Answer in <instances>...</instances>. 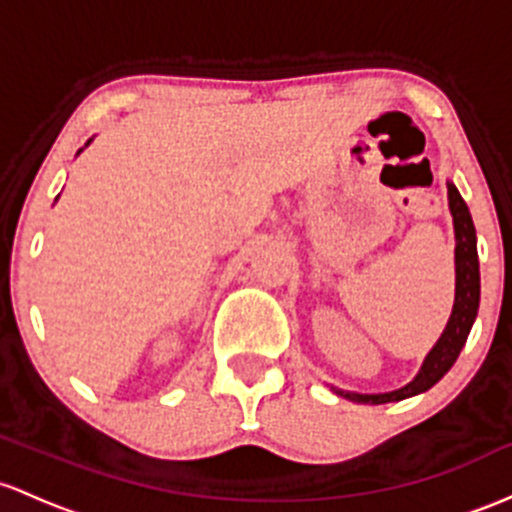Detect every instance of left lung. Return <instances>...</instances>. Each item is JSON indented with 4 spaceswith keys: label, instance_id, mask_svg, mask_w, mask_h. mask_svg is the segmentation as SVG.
I'll use <instances>...</instances> for the list:
<instances>
[{
    "label": "left lung",
    "instance_id": "1",
    "mask_svg": "<svg viewBox=\"0 0 512 512\" xmlns=\"http://www.w3.org/2000/svg\"><path fill=\"white\" fill-rule=\"evenodd\" d=\"M447 200H450L452 225H455V307H452L450 321L445 331L438 338L433 350L423 360L421 370L406 387L394 389L384 394H358L343 392L333 387L338 396H346L358 404H389V401L409 399V396L428 392L433 384H438L447 375L455 360L459 358V350L467 343L469 331L479 312V295H481V278H479V254H476V229L472 222V212L467 203L455 188V183L447 181Z\"/></svg>",
    "mask_w": 512,
    "mask_h": 512
}]
</instances>
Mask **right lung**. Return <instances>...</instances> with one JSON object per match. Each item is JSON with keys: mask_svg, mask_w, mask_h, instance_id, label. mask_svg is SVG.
I'll return each instance as SVG.
<instances>
[{"mask_svg": "<svg viewBox=\"0 0 512 512\" xmlns=\"http://www.w3.org/2000/svg\"><path fill=\"white\" fill-rule=\"evenodd\" d=\"M91 142V140H89ZM89 142H86V145H89ZM79 152H82V149H79Z\"/></svg>", "mask_w": 512, "mask_h": 512, "instance_id": "right-lung-1", "label": "right lung"}]
</instances>
